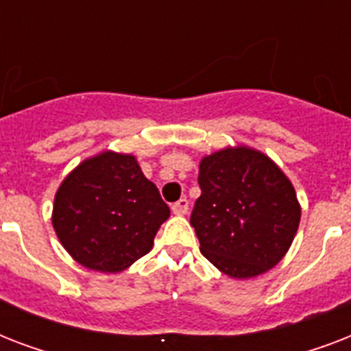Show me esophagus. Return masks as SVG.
<instances>
[{
    "mask_svg": "<svg viewBox=\"0 0 351 351\" xmlns=\"http://www.w3.org/2000/svg\"><path fill=\"white\" fill-rule=\"evenodd\" d=\"M187 209H189V202H187L186 198H180L178 202H175L173 206H171V211H173L175 215H178V217L186 215Z\"/></svg>",
    "mask_w": 351,
    "mask_h": 351,
    "instance_id": "obj_1",
    "label": "esophagus"
}]
</instances>
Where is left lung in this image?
I'll use <instances>...</instances> for the list:
<instances>
[{
	"label": "left lung",
	"mask_w": 351,
	"mask_h": 351,
	"mask_svg": "<svg viewBox=\"0 0 351 351\" xmlns=\"http://www.w3.org/2000/svg\"><path fill=\"white\" fill-rule=\"evenodd\" d=\"M191 226L202 255L231 278H253L282 261L300 222L293 184L267 154L233 145L198 165Z\"/></svg>",
	"instance_id": "obj_1"
}]
</instances>
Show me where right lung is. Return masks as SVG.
<instances>
[{
  "mask_svg": "<svg viewBox=\"0 0 351 351\" xmlns=\"http://www.w3.org/2000/svg\"><path fill=\"white\" fill-rule=\"evenodd\" d=\"M169 208L136 156L114 151L80 162L58 187L52 228L87 269L120 273L153 250Z\"/></svg>",
  "mask_w": 351,
  "mask_h": 351,
  "instance_id": "obj_1",
  "label": "right lung"
}]
</instances>
